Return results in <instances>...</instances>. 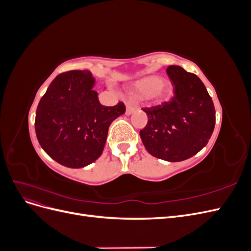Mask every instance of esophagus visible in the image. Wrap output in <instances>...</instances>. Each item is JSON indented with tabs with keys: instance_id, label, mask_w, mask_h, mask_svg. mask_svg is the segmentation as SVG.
Returning <instances> with one entry per match:
<instances>
[{
	"instance_id": "obj_1",
	"label": "esophagus",
	"mask_w": 251,
	"mask_h": 251,
	"mask_svg": "<svg viewBox=\"0 0 251 251\" xmlns=\"http://www.w3.org/2000/svg\"><path fill=\"white\" fill-rule=\"evenodd\" d=\"M137 109V105L132 103V102H127L126 103V115H131V114Z\"/></svg>"
}]
</instances>
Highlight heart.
<instances>
[{"instance_id":"1","label":"heart","mask_w":251,"mask_h":251,"mask_svg":"<svg viewBox=\"0 0 251 251\" xmlns=\"http://www.w3.org/2000/svg\"><path fill=\"white\" fill-rule=\"evenodd\" d=\"M133 92L142 98L158 100L164 97L169 91V85L165 80L158 76H147L136 82L132 87Z\"/></svg>"}]
</instances>
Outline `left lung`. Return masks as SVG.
I'll use <instances>...</instances> for the list:
<instances>
[{
	"mask_svg": "<svg viewBox=\"0 0 251 251\" xmlns=\"http://www.w3.org/2000/svg\"><path fill=\"white\" fill-rule=\"evenodd\" d=\"M174 96L156 107L143 108L148 124L140 131L149 153L165 161H183L206 146L216 125V111L206 88L194 73L169 66Z\"/></svg>",
	"mask_w": 251,
	"mask_h": 251,
	"instance_id": "left-lung-1",
	"label": "left lung"
}]
</instances>
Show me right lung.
Here are the masks:
<instances>
[{
	"label": "right lung",
	"instance_id": "right-lung-1",
	"mask_svg": "<svg viewBox=\"0 0 251 251\" xmlns=\"http://www.w3.org/2000/svg\"><path fill=\"white\" fill-rule=\"evenodd\" d=\"M88 70L60 73L36 109L35 133L46 153L59 164L79 169L100 157L109 126L126 112L125 103L104 107Z\"/></svg>",
	"mask_w": 251,
	"mask_h": 251
}]
</instances>
